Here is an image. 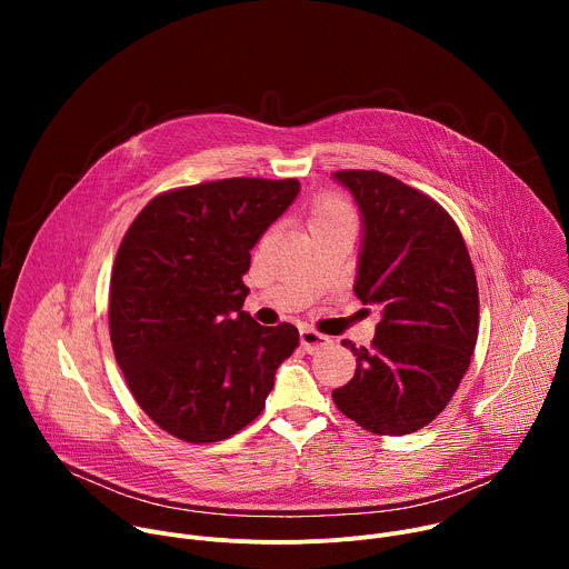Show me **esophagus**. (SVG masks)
I'll return each instance as SVG.
<instances>
[{"mask_svg": "<svg viewBox=\"0 0 569 569\" xmlns=\"http://www.w3.org/2000/svg\"><path fill=\"white\" fill-rule=\"evenodd\" d=\"M299 340H301V349H303L306 353H315V351H319V349L331 345V338L321 336V333H317V331H312V329H301V331H299Z\"/></svg>", "mask_w": 569, "mask_h": 569, "instance_id": "obj_1", "label": "esophagus"}]
</instances>
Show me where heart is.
Returning a JSON list of instances; mask_svg holds the SVG:
<instances>
[{"label": "heart", "mask_w": 569, "mask_h": 569, "mask_svg": "<svg viewBox=\"0 0 569 569\" xmlns=\"http://www.w3.org/2000/svg\"><path fill=\"white\" fill-rule=\"evenodd\" d=\"M338 218H351V209L338 196H321L310 209V224L323 222V220H338Z\"/></svg>", "instance_id": "b5f03b06"}]
</instances>
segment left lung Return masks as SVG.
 <instances>
[{
  "mask_svg": "<svg viewBox=\"0 0 569 569\" xmlns=\"http://www.w3.org/2000/svg\"><path fill=\"white\" fill-rule=\"evenodd\" d=\"M362 216L353 292L380 308L371 347H345L356 376L338 410L373 435L400 437L435 421L455 396L479 329L475 270L459 227L426 193L378 171H338Z\"/></svg>",
  "mask_w": 569,
  "mask_h": 569,
  "instance_id": "8db88e82",
  "label": "left lung"
}]
</instances>
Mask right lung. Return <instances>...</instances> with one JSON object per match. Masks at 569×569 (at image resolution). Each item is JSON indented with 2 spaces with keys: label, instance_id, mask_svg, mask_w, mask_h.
<instances>
[{
  "label": "right lung",
  "instance_id": "1",
  "mask_svg": "<svg viewBox=\"0 0 569 569\" xmlns=\"http://www.w3.org/2000/svg\"><path fill=\"white\" fill-rule=\"evenodd\" d=\"M297 180L229 178L152 198L110 279V340L139 408L189 443L222 441L266 408L292 323L246 310L250 250L295 202Z\"/></svg>",
  "mask_w": 569,
  "mask_h": 569
}]
</instances>
